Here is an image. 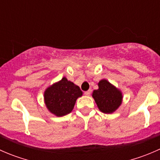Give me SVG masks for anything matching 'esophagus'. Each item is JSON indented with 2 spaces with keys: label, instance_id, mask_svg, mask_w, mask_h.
<instances>
[{
  "label": "esophagus",
  "instance_id": "esophagus-1",
  "mask_svg": "<svg viewBox=\"0 0 160 160\" xmlns=\"http://www.w3.org/2000/svg\"><path fill=\"white\" fill-rule=\"evenodd\" d=\"M90 93H91V90H87V91L84 92V94L87 95V96H89V95L90 94Z\"/></svg>",
  "mask_w": 160,
  "mask_h": 160
}]
</instances>
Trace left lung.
<instances>
[{
    "instance_id": "8db88e82",
    "label": "left lung",
    "mask_w": 160,
    "mask_h": 160,
    "mask_svg": "<svg viewBox=\"0 0 160 160\" xmlns=\"http://www.w3.org/2000/svg\"><path fill=\"white\" fill-rule=\"evenodd\" d=\"M98 87L92 94L98 108L107 114L114 112L122 104V93L106 80H101Z\"/></svg>"
}]
</instances>
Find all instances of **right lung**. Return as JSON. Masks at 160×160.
<instances>
[{"label": "right lung", "mask_w": 160, "mask_h": 160, "mask_svg": "<svg viewBox=\"0 0 160 160\" xmlns=\"http://www.w3.org/2000/svg\"><path fill=\"white\" fill-rule=\"evenodd\" d=\"M82 94L78 86L63 77L45 91V103L50 112L59 117L70 113L77 99Z\"/></svg>", "instance_id": "add662e5"}]
</instances>
